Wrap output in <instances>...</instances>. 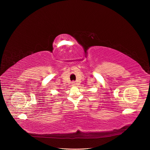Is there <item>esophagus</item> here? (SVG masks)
Wrapping results in <instances>:
<instances>
[{
    "label": "esophagus",
    "mask_w": 150,
    "mask_h": 150,
    "mask_svg": "<svg viewBox=\"0 0 150 150\" xmlns=\"http://www.w3.org/2000/svg\"><path fill=\"white\" fill-rule=\"evenodd\" d=\"M72 85H75V83L74 81H73V82L72 83Z\"/></svg>",
    "instance_id": "1"
}]
</instances>
